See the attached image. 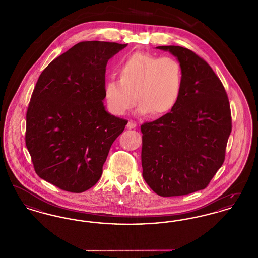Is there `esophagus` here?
Returning <instances> with one entry per match:
<instances>
[{
	"label": "esophagus",
	"mask_w": 258,
	"mask_h": 258,
	"mask_svg": "<svg viewBox=\"0 0 258 258\" xmlns=\"http://www.w3.org/2000/svg\"><path fill=\"white\" fill-rule=\"evenodd\" d=\"M135 126H136V123H135V121L130 120L127 123H126V128L127 130H133V128H135Z\"/></svg>",
	"instance_id": "obj_1"
}]
</instances>
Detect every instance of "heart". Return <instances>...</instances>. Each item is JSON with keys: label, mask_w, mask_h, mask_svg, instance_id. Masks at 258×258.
Here are the masks:
<instances>
[{"label": "heart", "mask_w": 258, "mask_h": 258, "mask_svg": "<svg viewBox=\"0 0 258 258\" xmlns=\"http://www.w3.org/2000/svg\"><path fill=\"white\" fill-rule=\"evenodd\" d=\"M118 78L104 84L103 96L113 115H123L137 100V113L156 117L168 115L178 105L183 92V69L173 57L137 51L118 66Z\"/></svg>", "instance_id": "1"}]
</instances>
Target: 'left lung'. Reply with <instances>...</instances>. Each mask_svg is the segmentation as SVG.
<instances>
[{
    "label": "left lung",
    "mask_w": 258,
    "mask_h": 258,
    "mask_svg": "<svg viewBox=\"0 0 258 258\" xmlns=\"http://www.w3.org/2000/svg\"><path fill=\"white\" fill-rule=\"evenodd\" d=\"M169 51L183 69V92L168 115L141 125L142 175L160 197L204 189L220 169L232 130L230 104L220 78L202 58L181 46Z\"/></svg>",
    "instance_id": "left-lung-1"
}]
</instances>
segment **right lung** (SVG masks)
Returning <instances> with one entry per match:
<instances>
[{"label":"right lung","mask_w":258,"mask_h":258,"mask_svg":"<svg viewBox=\"0 0 258 258\" xmlns=\"http://www.w3.org/2000/svg\"><path fill=\"white\" fill-rule=\"evenodd\" d=\"M126 45L79 42L38 77L26 115V146L37 175L62 190L79 194L98 183L127 123L102 101L107 61Z\"/></svg>","instance_id":"add662e5"}]
</instances>
